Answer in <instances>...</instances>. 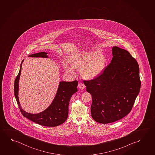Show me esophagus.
I'll return each instance as SVG.
<instances>
[{
	"label": "esophagus",
	"instance_id": "1",
	"mask_svg": "<svg viewBox=\"0 0 155 155\" xmlns=\"http://www.w3.org/2000/svg\"><path fill=\"white\" fill-rule=\"evenodd\" d=\"M78 87L79 89H81V90H83V89L85 88V85L84 84H83V83H79L78 84Z\"/></svg>",
	"mask_w": 155,
	"mask_h": 155
}]
</instances>
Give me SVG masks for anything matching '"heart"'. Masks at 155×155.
Listing matches in <instances>:
<instances>
[{
  "mask_svg": "<svg viewBox=\"0 0 155 155\" xmlns=\"http://www.w3.org/2000/svg\"><path fill=\"white\" fill-rule=\"evenodd\" d=\"M63 66L67 74H74V70H79L80 75L86 79H92L103 72L107 66L105 56L98 51H84L74 53Z\"/></svg>",
  "mask_w": 155,
  "mask_h": 155,
  "instance_id": "1",
  "label": "heart"
}]
</instances>
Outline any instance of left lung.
<instances>
[{"mask_svg": "<svg viewBox=\"0 0 155 155\" xmlns=\"http://www.w3.org/2000/svg\"><path fill=\"white\" fill-rule=\"evenodd\" d=\"M112 59L99 76L84 81L92 99L91 114L96 122L107 124L129 114L140 93V68L128 51L114 46Z\"/></svg>", "mask_w": 155, "mask_h": 155, "instance_id": "obj_1", "label": "left lung"}]
</instances>
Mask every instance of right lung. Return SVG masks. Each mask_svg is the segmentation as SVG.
<instances>
[{"label":"right lung","instance_id":"obj_1","mask_svg":"<svg viewBox=\"0 0 155 155\" xmlns=\"http://www.w3.org/2000/svg\"><path fill=\"white\" fill-rule=\"evenodd\" d=\"M48 53L41 52L28 56V57H40L48 58ZM21 62L18 76L14 84V92L21 113L24 117L38 124L45 127H54L61 125L66 121L69 114V104L71 97L77 92L78 81H61L59 83L57 91L53 101L43 111L38 114H31L24 111L21 107L19 97V81L21 71Z\"/></svg>","mask_w":155,"mask_h":155}]
</instances>
